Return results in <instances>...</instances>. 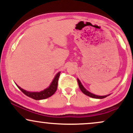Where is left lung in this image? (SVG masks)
Returning <instances> with one entry per match:
<instances>
[{"label":"left lung","mask_w":133,"mask_h":133,"mask_svg":"<svg viewBox=\"0 0 133 133\" xmlns=\"http://www.w3.org/2000/svg\"><path fill=\"white\" fill-rule=\"evenodd\" d=\"M77 82H78V84H79V88H80V89L81 90L82 92H83L84 94H86V95L89 96V97H93V98H96V99H103V98H105V97H106L107 96H109V95H106V96H100L95 95V94H92V93L89 92V91H87V90L85 89L84 88L83 86H82V84L81 83L80 81H79L78 79H77Z\"/></svg>","instance_id":"1"}]
</instances>
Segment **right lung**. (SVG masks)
Instances as JSON below:
<instances>
[{"label":"right lung","instance_id":"obj_1","mask_svg":"<svg viewBox=\"0 0 133 133\" xmlns=\"http://www.w3.org/2000/svg\"><path fill=\"white\" fill-rule=\"evenodd\" d=\"M59 76H60V72L57 73V75H56V77H54L53 81L52 82L51 84L50 85V86L48 88H47V89H44V91H41V92H29V91H25L24 89L20 88V87L18 86L17 85V86L19 89L21 90L24 94H25V95L28 96V97H31V98H32L35 100L44 99H46L47 97H51V96H52L56 91L57 88L58 80H59Z\"/></svg>","mask_w":133,"mask_h":133}]
</instances>
